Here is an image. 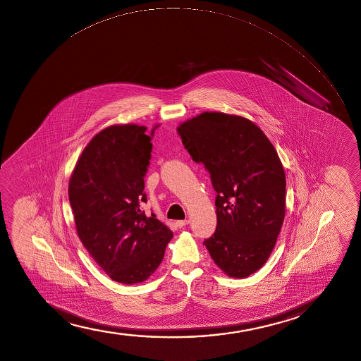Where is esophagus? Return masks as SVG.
I'll use <instances>...</instances> for the list:
<instances>
[{"instance_id":"esophagus-1","label":"esophagus","mask_w":361,"mask_h":361,"mask_svg":"<svg viewBox=\"0 0 361 361\" xmlns=\"http://www.w3.org/2000/svg\"><path fill=\"white\" fill-rule=\"evenodd\" d=\"M188 224H189V220H177V221H176V225H177L178 228H184V226Z\"/></svg>"}]
</instances>
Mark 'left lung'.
<instances>
[{
    "label": "left lung",
    "mask_w": 361,
    "mask_h": 361,
    "mask_svg": "<svg viewBox=\"0 0 361 361\" xmlns=\"http://www.w3.org/2000/svg\"><path fill=\"white\" fill-rule=\"evenodd\" d=\"M177 131L218 194L216 232L203 245L228 277H248L265 265L286 216V172L276 148L235 114L203 112Z\"/></svg>",
    "instance_id": "obj_1"
}]
</instances>
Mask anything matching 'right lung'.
<instances>
[{"label": "right lung", "instance_id": "add662e5", "mask_svg": "<svg viewBox=\"0 0 361 361\" xmlns=\"http://www.w3.org/2000/svg\"><path fill=\"white\" fill-rule=\"evenodd\" d=\"M145 126L116 124L96 133L75 162L68 200L75 230L96 264L116 282L147 281L173 233L145 216V176L152 157Z\"/></svg>", "mask_w": 361, "mask_h": 361}]
</instances>
